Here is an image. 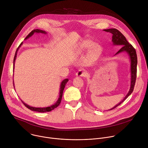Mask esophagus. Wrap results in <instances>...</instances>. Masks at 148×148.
<instances>
[{
  "mask_svg": "<svg viewBox=\"0 0 148 148\" xmlns=\"http://www.w3.org/2000/svg\"><path fill=\"white\" fill-rule=\"evenodd\" d=\"M76 75L78 77H86L87 75V73L83 70H79L77 73H76Z\"/></svg>",
  "mask_w": 148,
  "mask_h": 148,
  "instance_id": "esophagus-1",
  "label": "esophagus"
}]
</instances>
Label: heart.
I'll list each match as a JSON object with an SVG mask.
<instances>
[{
    "mask_svg": "<svg viewBox=\"0 0 148 148\" xmlns=\"http://www.w3.org/2000/svg\"><path fill=\"white\" fill-rule=\"evenodd\" d=\"M92 43L88 41H84L78 44V49L83 50L84 49H90L92 46Z\"/></svg>",
    "mask_w": 148,
    "mask_h": 148,
    "instance_id": "1",
    "label": "heart"
}]
</instances>
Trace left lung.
<instances>
[{"label":"left lung","mask_w":148,"mask_h":148,"mask_svg":"<svg viewBox=\"0 0 148 148\" xmlns=\"http://www.w3.org/2000/svg\"><path fill=\"white\" fill-rule=\"evenodd\" d=\"M105 32L110 33L112 35V42L114 45H120L122 46L119 51L116 53L115 55L118 54V53L126 52L129 56L130 60V72H131V82H130V88L129 91V92L127 94L126 97L122 100V101H120L119 104L116 105L113 107L112 109L110 110H112L118 106H119L121 103H122L127 98V97L130 95L132 92L133 91L134 87H135V83H136V74H137V64H138V59H137V55L135 49L133 48V47L129 44L126 40L125 36L121 33L119 30L115 28L112 29H104Z\"/></svg>","instance_id":"obj_1"}]
</instances>
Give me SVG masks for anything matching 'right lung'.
I'll use <instances>...</instances> for the list:
<instances>
[{
  "label": "right lung",
  "mask_w": 148,
  "mask_h": 148,
  "mask_svg": "<svg viewBox=\"0 0 148 148\" xmlns=\"http://www.w3.org/2000/svg\"><path fill=\"white\" fill-rule=\"evenodd\" d=\"M40 33V34H47V32L44 31H42V30H40V29H34L33 31H32L27 36H26V37L25 38V39H26L29 38V37H31L34 33ZM23 42H22L20 45L19 46V47L17 48L16 49V51L15 52V57H14V59H13V65L15 66V60H16V55H17V51H18L19 47L21 46V45L22 44ZM13 70H14V66H13ZM69 82V79L66 78L65 79H64L63 81L61 82V86H60V96H59V98L58 99V100L57 101V102L54 104H53L51 106H49V107H31L28 104H26V103H25L23 101L21 100V101L22 102V103L27 107L28 109H30L32 111H35V112H41V113H44V112H50L52 110H53L54 109L57 108V107L60 105L61 101V99H62V94H63V91H64V89L65 88V86L66 85V83ZM13 86L15 87L14 86V82H13Z\"/></svg>",
  "instance_id": "obj_1"
}]
</instances>
